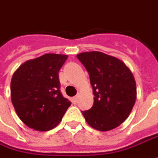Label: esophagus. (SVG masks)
Listing matches in <instances>:
<instances>
[{"mask_svg":"<svg viewBox=\"0 0 158 158\" xmlns=\"http://www.w3.org/2000/svg\"><path fill=\"white\" fill-rule=\"evenodd\" d=\"M77 101H78V96H75L74 98H73V101H72V102H73V104H76V103H77Z\"/></svg>","mask_w":158,"mask_h":158,"instance_id":"1","label":"esophagus"}]
</instances>
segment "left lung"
Instances as JSON below:
<instances>
[{
    "instance_id": "left-lung-1",
    "label": "left lung",
    "mask_w": 158,
    "mask_h": 158,
    "mask_svg": "<svg viewBox=\"0 0 158 158\" xmlns=\"http://www.w3.org/2000/svg\"><path fill=\"white\" fill-rule=\"evenodd\" d=\"M90 75L94 103L82 111L92 128L106 132L127 119L137 98L136 81L130 68L117 57L100 51L77 55Z\"/></svg>"
}]
</instances>
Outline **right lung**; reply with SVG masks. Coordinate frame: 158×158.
Returning a JSON list of instances; mask_svg holds the SVG:
<instances>
[{"mask_svg":"<svg viewBox=\"0 0 158 158\" xmlns=\"http://www.w3.org/2000/svg\"><path fill=\"white\" fill-rule=\"evenodd\" d=\"M67 55L45 54L26 60L11 80V100L18 116L39 132L55 128L71 105L60 90L59 71Z\"/></svg>","mask_w":158,"mask_h":158,"instance_id":"right-lung-1","label":"right lung"}]
</instances>
